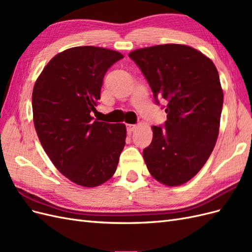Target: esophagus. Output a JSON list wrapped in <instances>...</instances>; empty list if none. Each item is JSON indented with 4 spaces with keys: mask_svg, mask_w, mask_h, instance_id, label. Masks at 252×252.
Here are the masks:
<instances>
[{
    "mask_svg": "<svg viewBox=\"0 0 252 252\" xmlns=\"http://www.w3.org/2000/svg\"><path fill=\"white\" fill-rule=\"evenodd\" d=\"M136 128H138V126H136V125L127 124V131H128V132H132L133 130H135Z\"/></svg>",
    "mask_w": 252,
    "mask_h": 252,
    "instance_id": "esophagus-1",
    "label": "esophagus"
}]
</instances>
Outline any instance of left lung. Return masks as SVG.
I'll return each mask as SVG.
<instances>
[{"mask_svg": "<svg viewBox=\"0 0 252 252\" xmlns=\"http://www.w3.org/2000/svg\"><path fill=\"white\" fill-rule=\"evenodd\" d=\"M149 83L155 100L167 101L164 126L143 150L150 174L167 186L191 180L216 146L224 94L212 61L196 49L164 44L129 53Z\"/></svg>", "mask_w": 252, "mask_h": 252, "instance_id": "8db88e82", "label": "left lung"}]
</instances>
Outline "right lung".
<instances>
[{
    "label": "right lung",
    "mask_w": 252,
    "mask_h": 252,
    "mask_svg": "<svg viewBox=\"0 0 252 252\" xmlns=\"http://www.w3.org/2000/svg\"><path fill=\"white\" fill-rule=\"evenodd\" d=\"M122 53L73 47L53 57L35 81L33 124L57 169L75 184L95 187L117 170L125 146V124L94 120L104 75Z\"/></svg>",
    "instance_id": "add662e5"
}]
</instances>
